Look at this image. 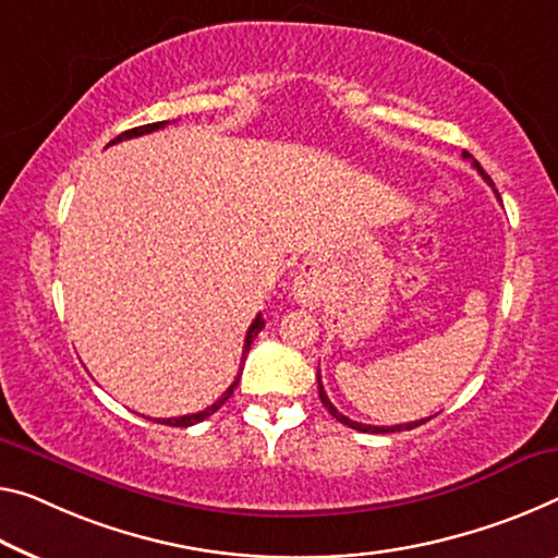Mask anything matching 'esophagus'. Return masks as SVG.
I'll list each match as a JSON object with an SVG mask.
<instances>
[{"mask_svg": "<svg viewBox=\"0 0 558 558\" xmlns=\"http://www.w3.org/2000/svg\"><path fill=\"white\" fill-rule=\"evenodd\" d=\"M294 299L302 306L314 308L319 304V287L314 284V279H308L306 274H302V277H296L294 281Z\"/></svg>", "mask_w": 558, "mask_h": 558, "instance_id": "esophagus-1", "label": "esophagus"}]
</instances>
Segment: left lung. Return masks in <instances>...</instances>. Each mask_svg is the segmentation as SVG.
Returning <instances> with one entry per match:
<instances>
[{"instance_id":"1","label":"left lung","mask_w":558,"mask_h":558,"mask_svg":"<svg viewBox=\"0 0 558 558\" xmlns=\"http://www.w3.org/2000/svg\"><path fill=\"white\" fill-rule=\"evenodd\" d=\"M464 157H466V159H471V154H466V151H464ZM471 161H474V159H471ZM474 167L478 169V174H482V177L486 179V182L494 186V182H492V179H488V174H486V171L482 169V165H478V161H474ZM494 192H496V190H494ZM496 196H499V192H496ZM316 376H319V374H316ZM319 399H322L324 409H327L329 414H331L333 418H337V422L347 424V426H351V428H356V432H364V434H393V432H409V428H416V426H422L424 422H428V418H432V416H428V418H418V422H407V424H397V426H372V424H359V422H351L349 416L341 414V411H339L337 407H333L331 401H329L327 391H324L322 376H319Z\"/></svg>"}]
</instances>
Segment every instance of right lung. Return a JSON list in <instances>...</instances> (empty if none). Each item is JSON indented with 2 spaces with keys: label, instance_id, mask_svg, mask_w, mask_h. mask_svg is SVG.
Segmentation results:
<instances>
[{
  "label": "right lung",
  "instance_id": "1",
  "mask_svg": "<svg viewBox=\"0 0 558 558\" xmlns=\"http://www.w3.org/2000/svg\"><path fill=\"white\" fill-rule=\"evenodd\" d=\"M169 122H154V124H144V126H134V130H126V132H122L117 136V140H111L109 144H117V142H124V140H132V136H142V134H149V132H157V130H165ZM264 329V319H262V314L256 316V319L252 322V327H250V331H246V337H244V351H242V362L246 359V354H250V349H252V341L256 339V333H259ZM242 376V374H239ZM239 376L234 379V384H231V387L221 393V397L214 401L211 407H207L204 411H196V414H186V416H177V418H157L159 424H167V426H192V424H199V422H204V418L207 416H211L214 411H217L221 404H225V401L231 397V393H234V389H236V384H239Z\"/></svg>",
  "mask_w": 558,
  "mask_h": 558
}]
</instances>
